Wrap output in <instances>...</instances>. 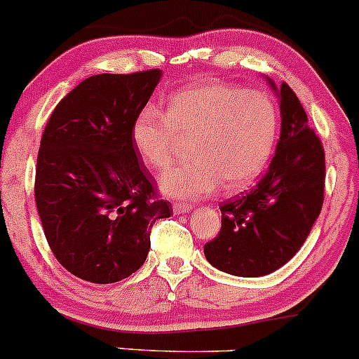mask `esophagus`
<instances>
[{"instance_id": "34e87169", "label": "esophagus", "mask_w": 359, "mask_h": 359, "mask_svg": "<svg viewBox=\"0 0 359 359\" xmlns=\"http://www.w3.org/2000/svg\"><path fill=\"white\" fill-rule=\"evenodd\" d=\"M172 209H175V212H176V214L190 212V210H191V204H181V202H178V204L172 205Z\"/></svg>"}]
</instances>
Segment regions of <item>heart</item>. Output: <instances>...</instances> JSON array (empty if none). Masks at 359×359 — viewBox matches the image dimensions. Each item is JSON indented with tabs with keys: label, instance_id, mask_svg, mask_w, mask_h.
<instances>
[{
	"label": "heart",
	"instance_id": "obj_1",
	"mask_svg": "<svg viewBox=\"0 0 359 359\" xmlns=\"http://www.w3.org/2000/svg\"><path fill=\"white\" fill-rule=\"evenodd\" d=\"M278 138V110L261 91L210 81L172 95L168 114L147 105L131 124V142L147 168L164 169L181 142L191 161L158 178L171 198L207 197L223 188L236 194L264 172Z\"/></svg>",
	"mask_w": 359,
	"mask_h": 359
}]
</instances>
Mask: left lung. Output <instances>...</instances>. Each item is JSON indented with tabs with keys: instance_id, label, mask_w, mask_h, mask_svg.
<instances>
[{
	"instance_id": "left-lung-1",
	"label": "left lung",
	"mask_w": 359,
	"mask_h": 359,
	"mask_svg": "<svg viewBox=\"0 0 359 359\" xmlns=\"http://www.w3.org/2000/svg\"><path fill=\"white\" fill-rule=\"evenodd\" d=\"M269 86L280 98L282 131L259 183L221 204V230L204 245L205 259L235 276H264L282 268L308 238L323 205L325 152L289 84Z\"/></svg>"
}]
</instances>
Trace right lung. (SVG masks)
Masks as SVG:
<instances>
[{
    "label": "right lung",
    "mask_w": 359,
    "mask_h": 359,
    "mask_svg": "<svg viewBox=\"0 0 359 359\" xmlns=\"http://www.w3.org/2000/svg\"><path fill=\"white\" fill-rule=\"evenodd\" d=\"M161 77L158 69L88 77L44 128L36 207L51 252L77 278H128L149 256L150 228L171 216L131 142L133 119Z\"/></svg>",
    "instance_id": "right-lung-1"
}]
</instances>
